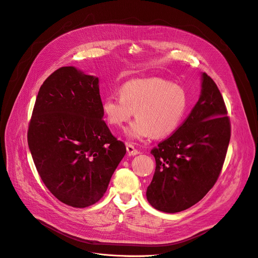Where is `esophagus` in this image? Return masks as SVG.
Instances as JSON below:
<instances>
[{
  "mask_svg": "<svg viewBox=\"0 0 258 258\" xmlns=\"http://www.w3.org/2000/svg\"><path fill=\"white\" fill-rule=\"evenodd\" d=\"M126 151L128 153V156H137V154H139L138 149H136L132 144H126Z\"/></svg>",
  "mask_w": 258,
  "mask_h": 258,
  "instance_id": "1",
  "label": "esophagus"
}]
</instances>
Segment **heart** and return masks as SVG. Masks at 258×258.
<instances>
[{
  "instance_id": "b5f03b06",
  "label": "heart",
  "mask_w": 258,
  "mask_h": 258,
  "mask_svg": "<svg viewBox=\"0 0 258 258\" xmlns=\"http://www.w3.org/2000/svg\"><path fill=\"white\" fill-rule=\"evenodd\" d=\"M187 96L178 85L160 78L135 79L120 87V96L108 95L102 100V112L114 128H123L133 118L127 135L133 140L164 138L180 124Z\"/></svg>"
}]
</instances>
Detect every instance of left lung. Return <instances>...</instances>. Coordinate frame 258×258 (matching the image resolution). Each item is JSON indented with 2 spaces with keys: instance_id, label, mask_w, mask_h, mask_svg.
Here are the masks:
<instances>
[{
  "instance_id": "left-lung-1",
  "label": "left lung",
  "mask_w": 258,
  "mask_h": 258,
  "mask_svg": "<svg viewBox=\"0 0 258 258\" xmlns=\"http://www.w3.org/2000/svg\"><path fill=\"white\" fill-rule=\"evenodd\" d=\"M201 87L182 124L150 151L156 171L146 197L158 211L173 214L193 207L214 186L224 164L231 135L227 109L205 73Z\"/></svg>"
}]
</instances>
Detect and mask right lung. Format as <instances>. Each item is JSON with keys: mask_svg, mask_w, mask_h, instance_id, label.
Masks as SVG:
<instances>
[{"mask_svg": "<svg viewBox=\"0 0 258 258\" xmlns=\"http://www.w3.org/2000/svg\"><path fill=\"white\" fill-rule=\"evenodd\" d=\"M102 117L98 78L65 66L41 85L28 144L48 191L70 207L87 208L104 196L126 152Z\"/></svg>", "mask_w": 258, "mask_h": 258, "instance_id": "1", "label": "right lung"}]
</instances>
